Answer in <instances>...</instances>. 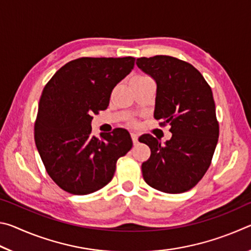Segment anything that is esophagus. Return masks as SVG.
<instances>
[{
  "mask_svg": "<svg viewBox=\"0 0 251 251\" xmlns=\"http://www.w3.org/2000/svg\"><path fill=\"white\" fill-rule=\"evenodd\" d=\"M130 136H131V141H133L134 145H136V144L138 143V135L136 133H130Z\"/></svg>",
  "mask_w": 251,
  "mask_h": 251,
  "instance_id": "1",
  "label": "esophagus"
}]
</instances>
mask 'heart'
Here are the masks:
<instances>
[{"instance_id": "obj_1", "label": "heart", "mask_w": 251, "mask_h": 251, "mask_svg": "<svg viewBox=\"0 0 251 251\" xmlns=\"http://www.w3.org/2000/svg\"><path fill=\"white\" fill-rule=\"evenodd\" d=\"M133 124H134V125H135V123H133Z\"/></svg>"}]
</instances>
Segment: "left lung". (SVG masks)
Segmentation results:
<instances>
[{"instance_id":"obj_1","label":"left lung","mask_w":251,"mask_h":251,"mask_svg":"<svg viewBox=\"0 0 251 251\" xmlns=\"http://www.w3.org/2000/svg\"><path fill=\"white\" fill-rule=\"evenodd\" d=\"M136 64L156 80L154 117L171 125L172 138L161 145L151 134L138 141L151 148L143 177L159 192L180 194L205 175L217 146L219 124L211 88L197 69L167 55L137 58Z\"/></svg>"}]
</instances>
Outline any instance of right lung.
<instances>
[{"label":"right lung","mask_w":251,"mask_h":251,"mask_svg":"<svg viewBox=\"0 0 251 251\" xmlns=\"http://www.w3.org/2000/svg\"><path fill=\"white\" fill-rule=\"evenodd\" d=\"M135 58L79 57L62 66L42 92L34 139L46 172L73 195L97 192L112 180L117 159L133 146L128 131L92 136L93 115L107 108L113 88Z\"/></svg>","instance_id":"1"}]
</instances>
